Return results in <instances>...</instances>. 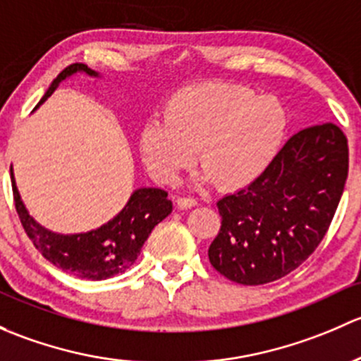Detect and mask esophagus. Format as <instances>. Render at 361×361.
I'll return each instance as SVG.
<instances>
[{"label": "esophagus", "mask_w": 361, "mask_h": 361, "mask_svg": "<svg viewBox=\"0 0 361 361\" xmlns=\"http://www.w3.org/2000/svg\"><path fill=\"white\" fill-rule=\"evenodd\" d=\"M177 207L182 208H191V207H196V200L195 198H189V196H179L177 198Z\"/></svg>", "instance_id": "34e87169"}]
</instances>
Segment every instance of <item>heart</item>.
I'll return each instance as SVG.
<instances>
[{"label":"heart","mask_w":361,"mask_h":361,"mask_svg":"<svg viewBox=\"0 0 361 361\" xmlns=\"http://www.w3.org/2000/svg\"><path fill=\"white\" fill-rule=\"evenodd\" d=\"M287 114L276 97L241 85L188 87L166 100L161 121L144 125L139 147L151 176L173 184L198 163L222 191L254 182L269 166L285 137Z\"/></svg>","instance_id":"1"}]
</instances>
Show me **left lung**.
Here are the masks:
<instances>
[{
  "mask_svg": "<svg viewBox=\"0 0 361 361\" xmlns=\"http://www.w3.org/2000/svg\"><path fill=\"white\" fill-rule=\"evenodd\" d=\"M348 139L334 123L300 130L247 188L217 202L210 264L240 285H264L300 266L325 236L348 179Z\"/></svg>",
  "mask_w": 361,
  "mask_h": 361,
  "instance_id": "8db88e82",
  "label": "left lung"
}]
</instances>
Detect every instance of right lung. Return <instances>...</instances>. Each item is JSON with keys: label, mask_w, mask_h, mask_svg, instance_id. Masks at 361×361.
Masks as SVG:
<instances>
[{"label": "right lung", "mask_w": 361, "mask_h": 361, "mask_svg": "<svg viewBox=\"0 0 361 361\" xmlns=\"http://www.w3.org/2000/svg\"><path fill=\"white\" fill-rule=\"evenodd\" d=\"M76 73L99 76L88 66L71 64L51 81L50 88L39 104H43L57 90L62 80ZM10 177H12L15 208L32 245L38 248V252H42L47 261L57 266L59 269L85 280H107L125 273L137 261L140 248L149 238L154 226H158L172 212L169 192L158 188H140L132 192L123 210L100 228L78 235H59L44 229L29 215L15 185L12 169H10Z\"/></svg>", "instance_id": "right-lung-1"}]
</instances>
